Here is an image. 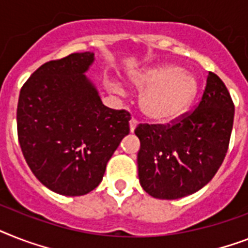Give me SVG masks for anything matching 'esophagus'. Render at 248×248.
<instances>
[{"mask_svg":"<svg viewBox=\"0 0 248 248\" xmlns=\"http://www.w3.org/2000/svg\"><path fill=\"white\" fill-rule=\"evenodd\" d=\"M138 126V120L136 118H131L130 120V131L131 132H134V130Z\"/></svg>","mask_w":248,"mask_h":248,"instance_id":"34e87169","label":"esophagus"}]
</instances>
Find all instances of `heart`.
Instances as JSON below:
<instances>
[{
  "instance_id": "b5f03b06",
  "label": "heart",
  "mask_w": 248,
  "mask_h": 248,
  "mask_svg": "<svg viewBox=\"0 0 248 248\" xmlns=\"http://www.w3.org/2000/svg\"><path fill=\"white\" fill-rule=\"evenodd\" d=\"M131 81L138 89L144 90L140 98L142 113L158 124L178 120L190 108L199 92L197 78L176 65L146 68L132 76Z\"/></svg>"
}]
</instances>
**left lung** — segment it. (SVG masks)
<instances>
[{"instance_id": "left-lung-1", "label": "left lung", "mask_w": 248, "mask_h": 248, "mask_svg": "<svg viewBox=\"0 0 248 248\" xmlns=\"http://www.w3.org/2000/svg\"><path fill=\"white\" fill-rule=\"evenodd\" d=\"M234 104L222 78L209 71L200 102L167 124H140L139 180L150 196L174 200L199 191L222 166Z\"/></svg>"}]
</instances>
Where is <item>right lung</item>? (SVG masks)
Instances as JSON below:
<instances>
[{
    "mask_svg": "<svg viewBox=\"0 0 248 248\" xmlns=\"http://www.w3.org/2000/svg\"><path fill=\"white\" fill-rule=\"evenodd\" d=\"M94 53L46 62L20 90L17 138L28 166L44 186L65 196L95 188L128 135L131 114L104 106L84 72Z\"/></svg>",
    "mask_w": 248,
    "mask_h": 248,
    "instance_id": "right-lung-1",
    "label": "right lung"
}]
</instances>
